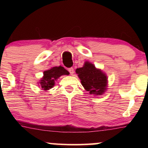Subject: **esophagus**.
<instances>
[{
	"label": "esophagus",
	"mask_w": 148,
	"mask_h": 148,
	"mask_svg": "<svg viewBox=\"0 0 148 148\" xmlns=\"http://www.w3.org/2000/svg\"><path fill=\"white\" fill-rule=\"evenodd\" d=\"M68 70H69V73H70L71 75H73V74H74V68H73V67H71V68H69Z\"/></svg>",
	"instance_id": "obj_1"
}]
</instances>
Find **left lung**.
<instances>
[{
    "mask_svg": "<svg viewBox=\"0 0 148 148\" xmlns=\"http://www.w3.org/2000/svg\"><path fill=\"white\" fill-rule=\"evenodd\" d=\"M76 73L81 80V85L90 95H101L108 87V77L106 74L96 68L94 64L86 61L84 66L76 69Z\"/></svg>",
    "mask_w": 148,
    "mask_h": 148,
    "instance_id": "left-lung-1",
    "label": "left lung"
}]
</instances>
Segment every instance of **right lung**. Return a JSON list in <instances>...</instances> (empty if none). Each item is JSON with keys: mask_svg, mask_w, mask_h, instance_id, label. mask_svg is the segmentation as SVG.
<instances>
[{"mask_svg": "<svg viewBox=\"0 0 148 148\" xmlns=\"http://www.w3.org/2000/svg\"><path fill=\"white\" fill-rule=\"evenodd\" d=\"M69 73L62 66L52 67L44 72L43 76L38 82V85L43 90H49L55 85V81L62 75H69Z\"/></svg>", "mask_w": 148, "mask_h": 148, "instance_id": "obj_1", "label": "right lung"}]
</instances>
